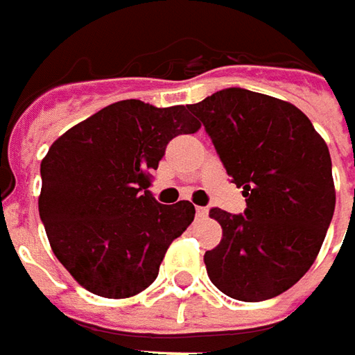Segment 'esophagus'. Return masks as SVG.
<instances>
[{"instance_id": "esophagus-1", "label": "esophagus", "mask_w": 355, "mask_h": 355, "mask_svg": "<svg viewBox=\"0 0 355 355\" xmlns=\"http://www.w3.org/2000/svg\"><path fill=\"white\" fill-rule=\"evenodd\" d=\"M196 213H198V217H201V219H203V217H207V215H209V209H207V207H198V209H196Z\"/></svg>"}]
</instances>
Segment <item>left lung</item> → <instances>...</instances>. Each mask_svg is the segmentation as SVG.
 <instances>
[{
    "label": "left lung",
    "mask_w": 355,
    "mask_h": 355,
    "mask_svg": "<svg viewBox=\"0 0 355 355\" xmlns=\"http://www.w3.org/2000/svg\"><path fill=\"white\" fill-rule=\"evenodd\" d=\"M211 138L245 213L209 211L223 227L203 261L211 282L243 302L275 298L306 275L336 207L328 146L304 112L247 89L187 106Z\"/></svg>",
    "instance_id": "obj_1"
}]
</instances>
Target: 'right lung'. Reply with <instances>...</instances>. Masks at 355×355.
Listing matches in <instances>:
<instances>
[{
	"instance_id": "right-lung-1",
	"label": "right lung",
	"mask_w": 355,
	"mask_h": 355,
	"mask_svg": "<svg viewBox=\"0 0 355 355\" xmlns=\"http://www.w3.org/2000/svg\"><path fill=\"white\" fill-rule=\"evenodd\" d=\"M185 106L110 104L67 130L41 162L39 215L51 249L73 279L104 298L142 293L164 254L196 217L189 201L162 205L150 171L166 146L193 134Z\"/></svg>"
}]
</instances>
